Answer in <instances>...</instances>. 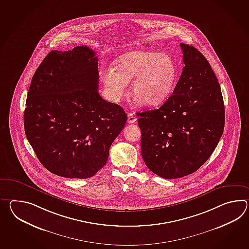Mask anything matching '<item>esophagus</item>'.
Here are the masks:
<instances>
[{"instance_id":"34e87169","label":"esophagus","mask_w":249,"mask_h":249,"mask_svg":"<svg viewBox=\"0 0 249 249\" xmlns=\"http://www.w3.org/2000/svg\"><path fill=\"white\" fill-rule=\"evenodd\" d=\"M136 122H137V118L131 112H128L127 113V122L132 124V123H135Z\"/></svg>"}]
</instances>
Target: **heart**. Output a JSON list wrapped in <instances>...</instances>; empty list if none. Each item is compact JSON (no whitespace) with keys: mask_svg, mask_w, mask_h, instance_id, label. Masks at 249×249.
<instances>
[{"mask_svg":"<svg viewBox=\"0 0 249 249\" xmlns=\"http://www.w3.org/2000/svg\"><path fill=\"white\" fill-rule=\"evenodd\" d=\"M115 70L108 69L102 74L110 98L119 102L127 93V83L132 81L131 90L144 106L162 104L176 83L177 69L172 57L154 51L135 50L120 56Z\"/></svg>","mask_w":249,"mask_h":249,"instance_id":"b5f03b06","label":"heart"}]
</instances>
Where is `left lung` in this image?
Segmentation results:
<instances>
[{
	"instance_id": "left-lung-1",
	"label": "left lung",
	"mask_w": 249,
	"mask_h": 249,
	"mask_svg": "<svg viewBox=\"0 0 249 249\" xmlns=\"http://www.w3.org/2000/svg\"><path fill=\"white\" fill-rule=\"evenodd\" d=\"M182 73L159 109L137 113L141 153L150 171L178 178L197 171L222 136L225 109L210 63L197 49L180 43Z\"/></svg>"
}]
</instances>
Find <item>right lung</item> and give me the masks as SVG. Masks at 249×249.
<instances>
[{"instance_id":"right-lung-1","label":"right lung","mask_w":249,"mask_h":249,"mask_svg":"<svg viewBox=\"0 0 249 249\" xmlns=\"http://www.w3.org/2000/svg\"><path fill=\"white\" fill-rule=\"evenodd\" d=\"M98 59L86 45L50 52L28 89L24 127L49 172L68 178L93 177L106 164L127 114L98 93Z\"/></svg>"}]
</instances>
